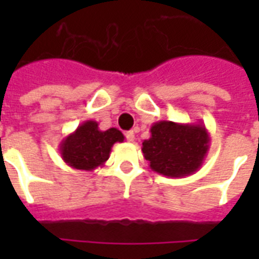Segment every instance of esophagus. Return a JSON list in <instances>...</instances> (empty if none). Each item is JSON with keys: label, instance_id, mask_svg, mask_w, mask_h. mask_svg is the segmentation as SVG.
Masks as SVG:
<instances>
[{"label": "esophagus", "instance_id": "1", "mask_svg": "<svg viewBox=\"0 0 259 259\" xmlns=\"http://www.w3.org/2000/svg\"><path fill=\"white\" fill-rule=\"evenodd\" d=\"M125 137H126V140H127V141H130V142L134 141V138H136V136H134L133 130H129V132H126Z\"/></svg>", "mask_w": 259, "mask_h": 259}]
</instances>
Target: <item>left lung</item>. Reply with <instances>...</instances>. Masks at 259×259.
Returning a JSON list of instances; mask_svg holds the SVG:
<instances>
[{
	"instance_id": "1",
	"label": "left lung",
	"mask_w": 259,
	"mask_h": 259,
	"mask_svg": "<svg viewBox=\"0 0 259 259\" xmlns=\"http://www.w3.org/2000/svg\"><path fill=\"white\" fill-rule=\"evenodd\" d=\"M209 149L204 123L158 121L150 127V138L142 142V153L150 169L166 177H184L196 172Z\"/></svg>"
}]
</instances>
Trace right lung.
Listing matches in <instances>:
<instances>
[{
	"instance_id": "right-lung-1",
	"label": "right lung",
	"mask_w": 259,
	"mask_h": 259,
	"mask_svg": "<svg viewBox=\"0 0 259 259\" xmlns=\"http://www.w3.org/2000/svg\"><path fill=\"white\" fill-rule=\"evenodd\" d=\"M123 140L125 136L115 127L103 132L98 127V122L90 119L63 138L59 152L67 165L91 172L103 165L109 160L114 144Z\"/></svg>"
}]
</instances>
